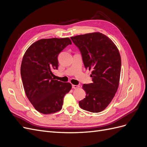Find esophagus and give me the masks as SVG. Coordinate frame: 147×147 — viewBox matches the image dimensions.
I'll return each mask as SVG.
<instances>
[{"label": "esophagus", "instance_id": "1", "mask_svg": "<svg viewBox=\"0 0 147 147\" xmlns=\"http://www.w3.org/2000/svg\"><path fill=\"white\" fill-rule=\"evenodd\" d=\"M72 88H74V89H77V88H79L80 86H79V85H75V84H72Z\"/></svg>", "mask_w": 147, "mask_h": 147}]
</instances>
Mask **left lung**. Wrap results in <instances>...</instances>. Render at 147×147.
<instances>
[{
  "instance_id": "8db88e82",
  "label": "left lung",
  "mask_w": 147,
  "mask_h": 147,
  "mask_svg": "<svg viewBox=\"0 0 147 147\" xmlns=\"http://www.w3.org/2000/svg\"><path fill=\"white\" fill-rule=\"evenodd\" d=\"M81 53L86 69L91 70L92 82L83 84L86 97L79 102L80 107L98 113L110 103L117 91L121 61L117 47L111 40L100 32L72 37Z\"/></svg>"
}]
</instances>
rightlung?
I'll return each instance as SVG.
<instances>
[{"instance_id": "add662e5", "label": "right lung", "mask_w": 147, "mask_h": 147, "mask_svg": "<svg viewBox=\"0 0 147 147\" xmlns=\"http://www.w3.org/2000/svg\"><path fill=\"white\" fill-rule=\"evenodd\" d=\"M71 44L69 38L41 39L31 45L23 56L21 75L24 91L40 113L59 111L64 96L72 88L70 83L55 80L53 72L58 68L59 54Z\"/></svg>"}]
</instances>
